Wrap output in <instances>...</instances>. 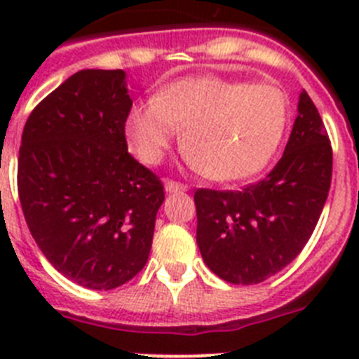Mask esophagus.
<instances>
[{
    "label": "esophagus",
    "mask_w": 359,
    "mask_h": 359,
    "mask_svg": "<svg viewBox=\"0 0 359 359\" xmlns=\"http://www.w3.org/2000/svg\"><path fill=\"white\" fill-rule=\"evenodd\" d=\"M187 190H189V187L183 185V183L170 182V180L165 182V192H167V194H174V192H187Z\"/></svg>",
    "instance_id": "1"
}]
</instances>
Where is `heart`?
<instances>
[{
    "label": "heart",
    "mask_w": 359,
    "mask_h": 359,
    "mask_svg": "<svg viewBox=\"0 0 359 359\" xmlns=\"http://www.w3.org/2000/svg\"><path fill=\"white\" fill-rule=\"evenodd\" d=\"M287 122L290 98L278 86L205 75L172 82L133 106L126 136L142 163L156 165L183 131L192 163L212 180L233 182L271 161Z\"/></svg>",
    "instance_id": "obj_1"
}]
</instances>
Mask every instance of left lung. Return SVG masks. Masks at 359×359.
Instances as JSON below:
<instances>
[{
	"instance_id": "8db88e82",
	"label": "left lung",
	"mask_w": 359,
	"mask_h": 359,
	"mask_svg": "<svg viewBox=\"0 0 359 359\" xmlns=\"http://www.w3.org/2000/svg\"><path fill=\"white\" fill-rule=\"evenodd\" d=\"M284 154L243 190L194 194L203 261L230 284H259L302 252L318 223L332 176V149L318 109L302 90Z\"/></svg>"
}]
</instances>
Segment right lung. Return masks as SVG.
<instances>
[{"label":"right lung","instance_id":"obj_1","mask_svg":"<svg viewBox=\"0 0 359 359\" xmlns=\"http://www.w3.org/2000/svg\"><path fill=\"white\" fill-rule=\"evenodd\" d=\"M123 69H81L32 111L18 190L32 237L50 264L88 290L131 280L151 253L165 194L128 152Z\"/></svg>","mask_w":359,"mask_h":359}]
</instances>
